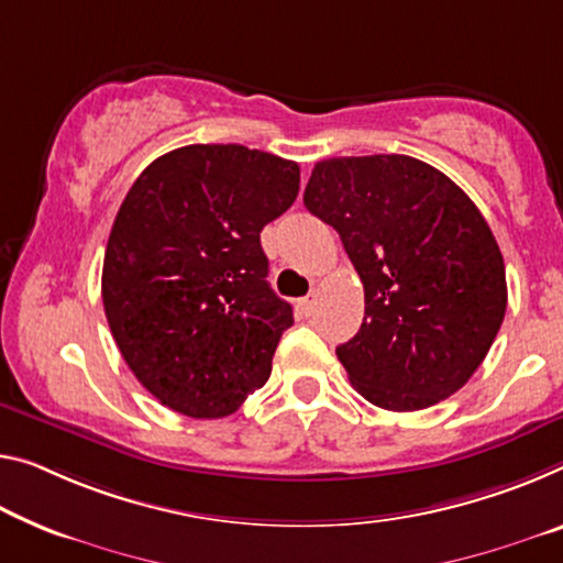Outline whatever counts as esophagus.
Segmentation results:
<instances>
[{
	"label": "esophagus",
	"mask_w": 563,
	"mask_h": 563,
	"mask_svg": "<svg viewBox=\"0 0 563 563\" xmlns=\"http://www.w3.org/2000/svg\"><path fill=\"white\" fill-rule=\"evenodd\" d=\"M297 307H299V311L305 317H309L311 311H314V307H317V294L311 291V294H307V297H301L299 301H297Z\"/></svg>",
	"instance_id": "34e87169"
}]
</instances>
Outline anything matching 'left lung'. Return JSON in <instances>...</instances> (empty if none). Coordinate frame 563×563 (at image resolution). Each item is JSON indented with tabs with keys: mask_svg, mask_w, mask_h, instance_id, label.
I'll return each instance as SVG.
<instances>
[{
	"mask_svg": "<svg viewBox=\"0 0 563 563\" xmlns=\"http://www.w3.org/2000/svg\"><path fill=\"white\" fill-rule=\"evenodd\" d=\"M305 206L340 233L365 287L360 332L336 347L354 390L395 412L461 390L508 301L504 256L471 198L393 153L319 161Z\"/></svg>",
	"mask_w": 563,
	"mask_h": 563,
	"instance_id": "1",
	"label": "left lung"
}]
</instances>
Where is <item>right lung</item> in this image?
I'll use <instances>...</instances> for the list:
<instances>
[{
	"label": "right lung",
	"instance_id": "add662e5",
	"mask_svg": "<svg viewBox=\"0 0 563 563\" xmlns=\"http://www.w3.org/2000/svg\"><path fill=\"white\" fill-rule=\"evenodd\" d=\"M299 194V166L246 145H186L128 191L102 262V305L128 367L161 405L227 418L272 375L291 307L258 233Z\"/></svg>",
	"mask_w": 563,
	"mask_h": 563
}]
</instances>
